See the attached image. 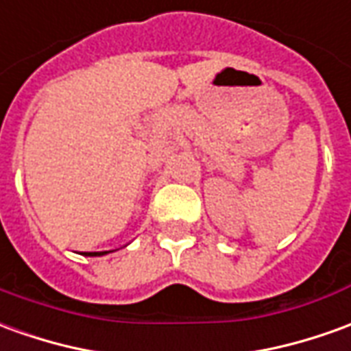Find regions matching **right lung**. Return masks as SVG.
<instances>
[{"instance_id": "add662e5", "label": "right lung", "mask_w": 351, "mask_h": 351, "mask_svg": "<svg viewBox=\"0 0 351 351\" xmlns=\"http://www.w3.org/2000/svg\"><path fill=\"white\" fill-rule=\"evenodd\" d=\"M108 252H114V251H99V252H82L85 256H102V254H108Z\"/></svg>"}]
</instances>
